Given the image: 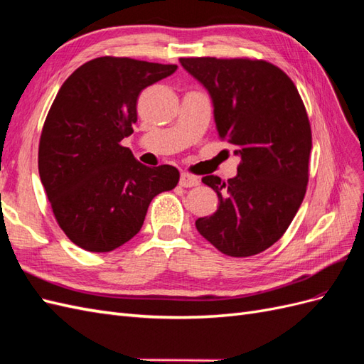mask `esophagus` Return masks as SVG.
<instances>
[{
    "label": "esophagus",
    "mask_w": 364,
    "mask_h": 364,
    "mask_svg": "<svg viewBox=\"0 0 364 364\" xmlns=\"http://www.w3.org/2000/svg\"><path fill=\"white\" fill-rule=\"evenodd\" d=\"M180 184L183 186V188H193V186L200 184V178H198V176H195V175L183 172L180 175Z\"/></svg>",
    "instance_id": "esophagus-1"
}]
</instances>
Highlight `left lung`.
I'll list each match as a JSON object with an SVG mask.
<instances>
[{"mask_svg":"<svg viewBox=\"0 0 364 364\" xmlns=\"http://www.w3.org/2000/svg\"><path fill=\"white\" fill-rule=\"evenodd\" d=\"M208 90L220 138L235 147L238 172L226 183L208 175L218 209L195 226L229 257L263 252L283 237L301 206L311 124L292 80L266 61L180 58Z\"/></svg>","mask_w":364,"mask_h":364,"instance_id":"8db88e82","label":"left lung"}]
</instances>
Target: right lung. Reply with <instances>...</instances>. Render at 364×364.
Returning a JSON list of instances; mask_svg holds the SVG:
<instances>
[{
	"label": "right lung",
	"instance_id": "right-lung-1",
	"mask_svg": "<svg viewBox=\"0 0 364 364\" xmlns=\"http://www.w3.org/2000/svg\"><path fill=\"white\" fill-rule=\"evenodd\" d=\"M175 64L101 57L64 81L40 139L38 171L60 228L89 252H110L141 229L149 204L173 189V166L147 167L121 139L132 135L143 89Z\"/></svg>",
	"mask_w": 364,
	"mask_h": 364
}]
</instances>
